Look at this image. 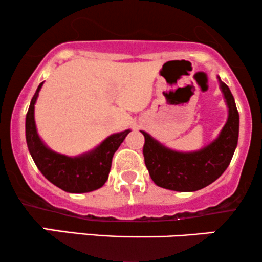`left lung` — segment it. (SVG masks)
I'll list each match as a JSON object with an SVG mask.
<instances>
[{"instance_id": "1", "label": "left lung", "mask_w": 262, "mask_h": 262, "mask_svg": "<svg viewBox=\"0 0 262 262\" xmlns=\"http://www.w3.org/2000/svg\"><path fill=\"white\" fill-rule=\"evenodd\" d=\"M219 85L229 114L219 137L206 148L193 152L173 151L141 132L145 138L144 161L150 177L159 187L179 192L198 191L214 182L229 166L237 145L239 113L229 87L221 79Z\"/></svg>"}]
</instances>
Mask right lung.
Instances as JSON below:
<instances>
[{
	"instance_id": "add662e5",
	"label": "right lung",
	"mask_w": 262,
	"mask_h": 262,
	"mask_svg": "<svg viewBox=\"0 0 262 262\" xmlns=\"http://www.w3.org/2000/svg\"><path fill=\"white\" fill-rule=\"evenodd\" d=\"M43 82L33 96L26 117V139L35 165L56 187L70 193H85L102 187L107 181L112 158L130 130L110 135L101 145L87 154L70 158L58 154L40 140L34 122V104Z\"/></svg>"
}]
</instances>
